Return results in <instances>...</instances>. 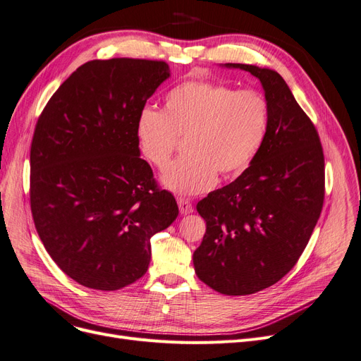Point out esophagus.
Returning <instances> with one entry per match:
<instances>
[{
	"instance_id": "1",
	"label": "esophagus",
	"mask_w": 361,
	"mask_h": 361,
	"mask_svg": "<svg viewBox=\"0 0 361 361\" xmlns=\"http://www.w3.org/2000/svg\"><path fill=\"white\" fill-rule=\"evenodd\" d=\"M178 206H179V210L182 214H190L194 212L191 201L188 198H182V197L178 198Z\"/></svg>"
}]
</instances>
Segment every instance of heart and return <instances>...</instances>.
Returning a JSON list of instances; mask_svg holds the SVG:
<instances>
[{"label": "heart", "mask_w": 361, "mask_h": 361, "mask_svg": "<svg viewBox=\"0 0 361 361\" xmlns=\"http://www.w3.org/2000/svg\"><path fill=\"white\" fill-rule=\"evenodd\" d=\"M269 128L267 99L210 81H188L170 90L163 111L147 108L136 121L139 149L157 169H164L185 140L186 157L161 176L176 194H201L218 182V171L234 176L261 151Z\"/></svg>", "instance_id": "heart-1"}]
</instances>
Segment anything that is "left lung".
I'll return each instance as SVG.
<instances>
[{"instance_id":"1","label":"left lung","mask_w":361,"mask_h":361,"mask_svg":"<svg viewBox=\"0 0 361 361\" xmlns=\"http://www.w3.org/2000/svg\"><path fill=\"white\" fill-rule=\"evenodd\" d=\"M221 66L247 71L261 81L269 128L250 166L197 204L207 228L192 261L198 279L213 290L241 296L276 284L307 247L323 209L324 157L314 124L279 72Z\"/></svg>"}]
</instances>
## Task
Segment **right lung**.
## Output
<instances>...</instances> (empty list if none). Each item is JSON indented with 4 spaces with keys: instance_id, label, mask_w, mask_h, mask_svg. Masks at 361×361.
<instances>
[{
    "instance_id": "1",
    "label": "right lung",
    "mask_w": 361,
    "mask_h": 361,
    "mask_svg": "<svg viewBox=\"0 0 361 361\" xmlns=\"http://www.w3.org/2000/svg\"><path fill=\"white\" fill-rule=\"evenodd\" d=\"M170 77L166 62L117 57L81 65L39 115L31 145L37 233L68 277L118 290L147 272L151 237L178 218L140 158L136 121Z\"/></svg>"
}]
</instances>
